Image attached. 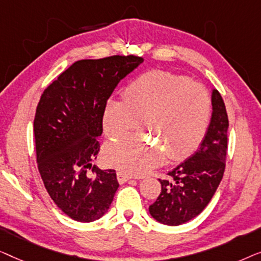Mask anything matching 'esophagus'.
Here are the masks:
<instances>
[{
  "label": "esophagus",
  "instance_id": "1",
  "mask_svg": "<svg viewBox=\"0 0 261 261\" xmlns=\"http://www.w3.org/2000/svg\"><path fill=\"white\" fill-rule=\"evenodd\" d=\"M117 179H118V182L122 185V183H125L129 181V179H131V176L125 174V172L123 171H118L117 172Z\"/></svg>",
  "mask_w": 261,
  "mask_h": 261
}]
</instances>
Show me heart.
Returning a JSON list of instances; mask_svg holds the SVG:
<instances>
[{
	"mask_svg": "<svg viewBox=\"0 0 261 261\" xmlns=\"http://www.w3.org/2000/svg\"><path fill=\"white\" fill-rule=\"evenodd\" d=\"M208 91L183 75L160 71L143 73L127 84L123 100L109 99L102 129L110 138L129 132L142 120V129L160 143L127 136L106 145V163L130 175H144L166 160L188 155L202 141L211 119Z\"/></svg>",
	"mask_w": 261,
	"mask_h": 261,
	"instance_id": "1",
	"label": "heart"
}]
</instances>
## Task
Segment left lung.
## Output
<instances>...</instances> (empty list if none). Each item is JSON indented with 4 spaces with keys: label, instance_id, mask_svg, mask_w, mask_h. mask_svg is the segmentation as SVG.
Wrapping results in <instances>:
<instances>
[{
    "label": "left lung",
    "instance_id": "obj_1",
    "mask_svg": "<svg viewBox=\"0 0 261 261\" xmlns=\"http://www.w3.org/2000/svg\"><path fill=\"white\" fill-rule=\"evenodd\" d=\"M212 118L199 149L160 179V196L149 207L156 221L167 226L188 222L207 207L221 182L227 155L228 117L221 94L212 90Z\"/></svg>",
    "mask_w": 261,
    "mask_h": 261
}]
</instances>
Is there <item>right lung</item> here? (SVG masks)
Returning <instances> with one entry per match:
<instances>
[{
	"label": "right lung",
	"instance_id": "add662e5",
	"mask_svg": "<svg viewBox=\"0 0 261 261\" xmlns=\"http://www.w3.org/2000/svg\"><path fill=\"white\" fill-rule=\"evenodd\" d=\"M142 62L134 56L79 60L40 99L34 119L40 175L50 199L75 221L100 219L118 189L116 171L101 170L92 162L99 152L106 101ZM91 167L93 176L87 174Z\"/></svg>",
	"mask_w": 261,
	"mask_h": 261
}]
</instances>
